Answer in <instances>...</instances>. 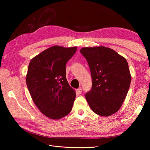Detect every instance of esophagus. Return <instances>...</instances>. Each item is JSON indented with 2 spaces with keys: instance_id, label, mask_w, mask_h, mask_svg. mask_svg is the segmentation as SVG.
<instances>
[{
  "instance_id": "esophagus-1",
  "label": "esophagus",
  "mask_w": 150,
  "mask_h": 150,
  "mask_svg": "<svg viewBox=\"0 0 150 150\" xmlns=\"http://www.w3.org/2000/svg\"><path fill=\"white\" fill-rule=\"evenodd\" d=\"M77 91H78V93L79 94H81V93H82V88H78V89H77Z\"/></svg>"
}]
</instances>
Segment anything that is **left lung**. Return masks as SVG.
Here are the masks:
<instances>
[{"mask_svg":"<svg viewBox=\"0 0 150 150\" xmlns=\"http://www.w3.org/2000/svg\"><path fill=\"white\" fill-rule=\"evenodd\" d=\"M91 74L92 88L85 96L96 114L110 116L120 110L128 92L131 76L126 59L104 46L83 47Z\"/></svg>","mask_w":150,"mask_h":150,"instance_id":"8db88e82","label":"left lung"}]
</instances>
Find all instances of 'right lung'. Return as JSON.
<instances>
[{
  "mask_svg": "<svg viewBox=\"0 0 150 150\" xmlns=\"http://www.w3.org/2000/svg\"><path fill=\"white\" fill-rule=\"evenodd\" d=\"M77 47L54 46L32 59L26 75V84L34 104L43 115L59 120L71 112L75 91L66 78V65Z\"/></svg>",
  "mask_w": 150,
  "mask_h": 150,
  "instance_id": "1",
  "label": "right lung"
}]
</instances>
